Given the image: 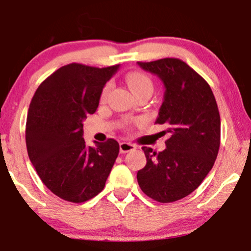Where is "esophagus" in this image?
<instances>
[{"label":"esophagus","mask_w":251,"mask_h":251,"mask_svg":"<svg viewBox=\"0 0 251 251\" xmlns=\"http://www.w3.org/2000/svg\"><path fill=\"white\" fill-rule=\"evenodd\" d=\"M119 148L122 153H128V151H134L136 147L133 144H129V142H120Z\"/></svg>","instance_id":"34e87169"}]
</instances>
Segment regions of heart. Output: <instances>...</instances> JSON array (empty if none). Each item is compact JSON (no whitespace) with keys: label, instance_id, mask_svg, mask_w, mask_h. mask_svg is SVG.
<instances>
[{"label":"heart","instance_id":"b5f03b06","mask_svg":"<svg viewBox=\"0 0 251 251\" xmlns=\"http://www.w3.org/2000/svg\"><path fill=\"white\" fill-rule=\"evenodd\" d=\"M126 82H127L129 88L132 89V91L136 95V96L142 93L151 94V91H153V88H154L153 82H151V78L141 72L128 73V74L126 75ZM110 89H111V83L105 84V87L103 88L102 95H100V100H106L107 95L110 93Z\"/></svg>","mask_w":251,"mask_h":251}]
</instances>
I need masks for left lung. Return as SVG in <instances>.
<instances>
[{
    "instance_id": "obj_1",
    "label": "left lung",
    "mask_w": 251,
    "mask_h": 251,
    "mask_svg": "<svg viewBox=\"0 0 251 251\" xmlns=\"http://www.w3.org/2000/svg\"><path fill=\"white\" fill-rule=\"evenodd\" d=\"M166 88L156 124H166L167 148L142 147L147 163L138 171L139 186L149 198L173 202L201 185L220 147V115L212 89L198 73L176 58L138 62Z\"/></svg>"
}]
</instances>
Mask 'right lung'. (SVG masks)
<instances>
[{
    "label": "right lung",
    "mask_w": 251,
    "mask_h": 251,
    "mask_svg": "<svg viewBox=\"0 0 251 251\" xmlns=\"http://www.w3.org/2000/svg\"><path fill=\"white\" fill-rule=\"evenodd\" d=\"M118 68L62 66L41 82L31 100L28 157L46 188L63 201L83 202L97 196L118 156L115 139L90 147L82 138L83 120L97 110L104 85Z\"/></svg>",
    "instance_id": "obj_1"
}]
</instances>
